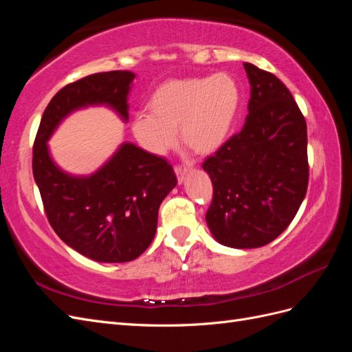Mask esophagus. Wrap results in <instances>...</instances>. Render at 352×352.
Masks as SVG:
<instances>
[{"instance_id":"esophagus-1","label":"esophagus","mask_w":352,"mask_h":352,"mask_svg":"<svg viewBox=\"0 0 352 352\" xmlns=\"http://www.w3.org/2000/svg\"><path fill=\"white\" fill-rule=\"evenodd\" d=\"M188 167L186 166H176L175 167V173H176V176H177V180L179 182H184V179H185V176H186V173H188Z\"/></svg>"}]
</instances>
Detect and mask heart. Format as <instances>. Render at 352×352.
Wrapping results in <instances>:
<instances>
[{
	"label": "heart",
	"mask_w": 352,
	"mask_h": 352,
	"mask_svg": "<svg viewBox=\"0 0 352 352\" xmlns=\"http://www.w3.org/2000/svg\"><path fill=\"white\" fill-rule=\"evenodd\" d=\"M239 109V85L229 73L175 79L154 91L148 113L135 116L132 132L154 155L175 146L177 129L185 145L198 154H211L228 142Z\"/></svg>",
	"instance_id": "obj_1"
}]
</instances>
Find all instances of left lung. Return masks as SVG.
I'll return each instance as SVG.
<instances>
[{
	"label": "left lung",
	"instance_id": "1",
	"mask_svg": "<svg viewBox=\"0 0 352 352\" xmlns=\"http://www.w3.org/2000/svg\"><path fill=\"white\" fill-rule=\"evenodd\" d=\"M242 131L208 157L202 168L212 184L206 221L225 247L258 248L289 226L308 186L307 124L289 89L251 63Z\"/></svg>",
	"mask_w": 352,
	"mask_h": 352
}]
</instances>
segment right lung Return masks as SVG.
I'll return each mask as SVG.
<instances>
[{
	"label": "right lung",
	"mask_w": 352,
	"mask_h": 352,
	"mask_svg": "<svg viewBox=\"0 0 352 352\" xmlns=\"http://www.w3.org/2000/svg\"><path fill=\"white\" fill-rule=\"evenodd\" d=\"M136 74L95 73L60 89L42 114L32 168L50 225L58 238L94 261L126 263L150 247L158 208L177 179L164 158L123 142L97 172L70 175L51 157L48 141L61 122L94 105L129 120L127 97Z\"/></svg>",
	"instance_id": "1"
}]
</instances>
